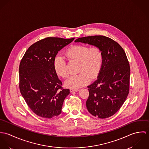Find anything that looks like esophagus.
<instances>
[{
	"mask_svg": "<svg viewBox=\"0 0 149 149\" xmlns=\"http://www.w3.org/2000/svg\"><path fill=\"white\" fill-rule=\"evenodd\" d=\"M79 91L78 89H70V92H77Z\"/></svg>",
	"mask_w": 149,
	"mask_h": 149,
	"instance_id": "esophagus-1",
	"label": "esophagus"
}]
</instances>
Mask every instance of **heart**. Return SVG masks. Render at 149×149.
I'll list each match as a JSON object with an SVG mask.
<instances>
[{
	"label": "heart",
	"instance_id": "1",
	"mask_svg": "<svg viewBox=\"0 0 149 149\" xmlns=\"http://www.w3.org/2000/svg\"><path fill=\"white\" fill-rule=\"evenodd\" d=\"M66 57L71 61H77L78 74L69 77L65 85L69 88L77 89L88 84L91 79L96 78L102 66L103 55L97 47L89 48L84 45H75L69 49ZM54 68L57 75L65 78L69 74L66 62L63 57H58L54 61Z\"/></svg>",
	"mask_w": 149,
	"mask_h": 149
}]
</instances>
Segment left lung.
<instances>
[{"instance_id": "left-lung-1", "label": "left lung", "mask_w": 149, "mask_h": 149, "mask_svg": "<svg viewBox=\"0 0 149 149\" xmlns=\"http://www.w3.org/2000/svg\"><path fill=\"white\" fill-rule=\"evenodd\" d=\"M74 42L95 46L102 53L97 80L87 86L89 95L86 106L96 117L109 118L122 106L129 93L130 68L125 52L119 43L103 36L79 38Z\"/></svg>"}]
</instances>
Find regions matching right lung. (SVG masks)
<instances>
[{
    "label": "right lung",
    "mask_w": 149,
    "mask_h": 149,
    "mask_svg": "<svg viewBox=\"0 0 149 149\" xmlns=\"http://www.w3.org/2000/svg\"><path fill=\"white\" fill-rule=\"evenodd\" d=\"M74 38L47 37L31 45L19 65V89L22 97L37 115L52 118L59 115L69 94L63 89L54 68L58 52Z\"/></svg>",
    "instance_id": "obj_1"
}]
</instances>
